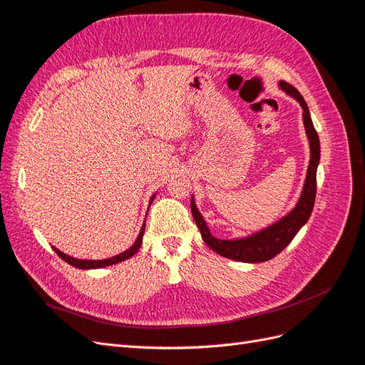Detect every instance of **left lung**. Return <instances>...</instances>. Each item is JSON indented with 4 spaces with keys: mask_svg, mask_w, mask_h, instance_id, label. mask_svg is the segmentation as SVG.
<instances>
[{
    "mask_svg": "<svg viewBox=\"0 0 365 365\" xmlns=\"http://www.w3.org/2000/svg\"><path fill=\"white\" fill-rule=\"evenodd\" d=\"M280 88L283 91L292 96L295 101L302 105L303 108V123L306 128V134L309 138V146H311V161H309L307 168V176L303 187V193L300 196V201L295 205L292 212L280 219L277 224L271 225L269 228L260 231V233L252 235L245 239H236V240H220L212 236L210 233L205 220L202 219L201 213L197 212V208L192 200V215L195 222L200 228L202 239L205 244L220 254L222 257H228L239 262H248V263H257V262H267L272 257L277 256L289 242L295 237L306 222L311 217L314 204H315V195H317V165L319 163V138L317 130L314 128L311 114H309V108L304 102L303 96L298 93L297 88L289 85L288 82L282 81Z\"/></svg>",
    "mask_w": 365,
    "mask_h": 365,
    "instance_id": "8db88e82",
    "label": "left lung"
}]
</instances>
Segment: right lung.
<instances>
[{
	"label": "right lung",
	"mask_w": 365,
	"mask_h": 365,
	"mask_svg": "<svg viewBox=\"0 0 365 365\" xmlns=\"http://www.w3.org/2000/svg\"><path fill=\"white\" fill-rule=\"evenodd\" d=\"M143 235H145V224H143V228H141L140 235H138V237H137V240H135V244H134V245H132L129 250H126L125 252L118 254V256H114V257H111V259H105V260H79V259H73V257L67 256V254L61 252V251H59V250H56V248H53V250L56 251V254H58V256H59L62 260H65L67 263H70L71 267H76V268H79V269L103 268V267H109V264L118 263V262H121V260H126V259H129V257L134 256V254H135V252L140 250V247H141Z\"/></svg>",
	"instance_id": "obj_1"
}]
</instances>
